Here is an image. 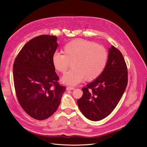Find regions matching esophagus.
<instances>
[{
	"label": "esophagus",
	"instance_id": "esophagus-1",
	"mask_svg": "<svg viewBox=\"0 0 147 147\" xmlns=\"http://www.w3.org/2000/svg\"><path fill=\"white\" fill-rule=\"evenodd\" d=\"M74 89H75V88L73 87H69V86H68V87H66V90H74Z\"/></svg>",
	"mask_w": 147,
	"mask_h": 147
}]
</instances>
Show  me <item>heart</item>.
Returning <instances> with one entry per match:
<instances>
[{"mask_svg":"<svg viewBox=\"0 0 147 147\" xmlns=\"http://www.w3.org/2000/svg\"><path fill=\"white\" fill-rule=\"evenodd\" d=\"M63 54L54 53L52 63L55 69L64 73L70 66L71 67L61 78L66 84L75 86L84 79L92 81L97 79L105 69L108 53L102 45L82 39L73 40L63 47Z\"/></svg>","mask_w":147,"mask_h":147,"instance_id":"heart-1","label":"heart"}]
</instances>
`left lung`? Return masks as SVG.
I'll list each match as a JSON object with an SVG mask.
<instances>
[{
    "instance_id": "left-lung-1",
    "label": "left lung",
    "mask_w": 147,
    "mask_h": 147,
    "mask_svg": "<svg viewBox=\"0 0 147 147\" xmlns=\"http://www.w3.org/2000/svg\"><path fill=\"white\" fill-rule=\"evenodd\" d=\"M127 82V67L123 55L120 50L112 46L103 73L82 88V96L77 100L82 114L94 121L108 117L120 100Z\"/></svg>"
}]
</instances>
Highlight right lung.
Wrapping results in <instances>:
<instances>
[{"label": "right lung", "mask_w": 147, "mask_h": 147, "mask_svg": "<svg viewBox=\"0 0 147 147\" xmlns=\"http://www.w3.org/2000/svg\"><path fill=\"white\" fill-rule=\"evenodd\" d=\"M57 37L40 35L30 40L20 50L13 65L16 96L21 107L34 119L44 120L58 108L66 90L52 63Z\"/></svg>", "instance_id": "add662e5"}]
</instances>
